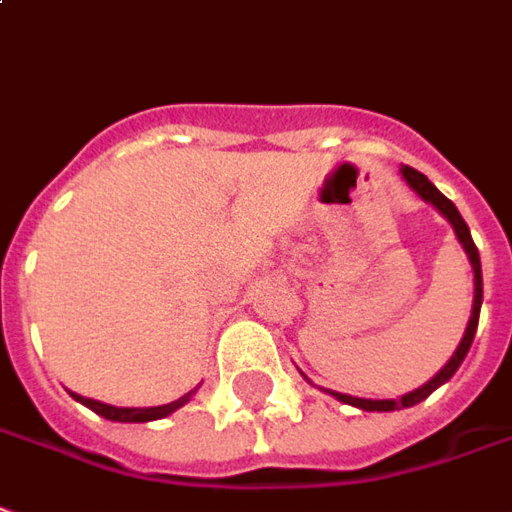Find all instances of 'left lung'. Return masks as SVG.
Masks as SVG:
<instances>
[{"mask_svg":"<svg viewBox=\"0 0 512 512\" xmlns=\"http://www.w3.org/2000/svg\"><path fill=\"white\" fill-rule=\"evenodd\" d=\"M402 180L416 191L427 205H432L438 213H441L443 219L452 224V230H455L457 241L463 246V252L468 255V263H471V271H474V305H471V316H468V324H466V332H463V338L457 343L455 355L446 360V366L432 377L430 382H424L421 388L416 391L405 393V396H399V399H360V396H349V393H338V391H327L330 396H335L338 402L343 405H352L357 410H368V413H391V410H402V407H413L418 402H424L427 396H430L435 388H441L443 382H449L455 377V371L460 368V363L466 360L468 349H471V343H474V332H477V324H480V307H482V266H480V252H477V246L471 241V232H468V224L463 221V216L457 213V207L446 199V196L432 185L421 171L410 169V166H402ZM305 377V374H302ZM307 380V377H305ZM310 382V380H307Z\"/></svg>","mask_w":512,"mask_h":512,"instance_id":"8db88e82","label":"left lung"}]
</instances>
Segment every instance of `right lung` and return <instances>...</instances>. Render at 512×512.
<instances>
[{
  "label": "right lung",
  "instance_id": "add662e5",
  "mask_svg": "<svg viewBox=\"0 0 512 512\" xmlns=\"http://www.w3.org/2000/svg\"><path fill=\"white\" fill-rule=\"evenodd\" d=\"M80 405L91 407L94 413H99L107 421H124V424H144V421H157V418H166L171 416L174 410H180L185 402H191V396L196 393V388L191 393H185L180 396L177 402H169V405H157V407H113L105 405V402H96V399H88V396H80V393L69 391Z\"/></svg>",
  "mask_w": 512,
  "mask_h": 512
}]
</instances>
